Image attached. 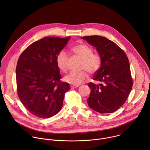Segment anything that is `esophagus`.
Wrapping results in <instances>:
<instances>
[{"instance_id": "34e87169", "label": "esophagus", "mask_w": 150, "mask_h": 150, "mask_svg": "<svg viewBox=\"0 0 150 150\" xmlns=\"http://www.w3.org/2000/svg\"><path fill=\"white\" fill-rule=\"evenodd\" d=\"M79 87L78 85H71V88H77Z\"/></svg>"}]
</instances>
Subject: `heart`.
<instances>
[{"mask_svg": "<svg viewBox=\"0 0 150 150\" xmlns=\"http://www.w3.org/2000/svg\"><path fill=\"white\" fill-rule=\"evenodd\" d=\"M72 51L78 56L82 59V69L94 74L101 67L102 60L101 56L97 53H93V49L86 44H79L72 48ZM68 54L65 51L59 53L56 57L58 68L63 72H66L68 69ZM87 74L85 71L80 72H71L64 77L65 82L72 85H79L87 78Z\"/></svg>", "mask_w": 150, "mask_h": 150, "instance_id": "obj_1", "label": "heart"}]
</instances>
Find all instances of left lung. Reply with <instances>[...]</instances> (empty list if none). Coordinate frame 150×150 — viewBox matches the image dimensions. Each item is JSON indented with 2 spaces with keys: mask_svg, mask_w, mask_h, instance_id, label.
Here are the masks:
<instances>
[{
  "mask_svg": "<svg viewBox=\"0 0 150 150\" xmlns=\"http://www.w3.org/2000/svg\"><path fill=\"white\" fill-rule=\"evenodd\" d=\"M81 38L96 47L102 60L100 68L93 77L102 83H88L91 90L88 104L98 113H113L125 103L132 88L129 60L120 47L105 37L91 35Z\"/></svg>",
  "mask_w": 150,
  "mask_h": 150,
  "instance_id": "left-lung-1",
  "label": "left lung"
}]
</instances>
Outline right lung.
<instances>
[{
	"label": "right lung",
	"instance_id": "1",
	"mask_svg": "<svg viewBox=\"0 0 150 150\" xmlns=\"http://www.w3.org/2000/svg\"><path fill=\"white\" fill-rule=\"evenodd\" d=\"M71 37H46L27 47L17 62V93L21 103L32 115L49 118L62 109L69 84L60 81L56 62L59 53Z\"/></svg>",
	"mask_w": 150,
	"mask_h": 150
}]
</instances>
